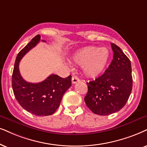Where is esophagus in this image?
I'll return each instance as SVG.
<instances>
[{
    "mask_svg": "<svg viewBox=\"0 0 147 147\" xmlns=\"http://www.w3.org/2000/svg\"><path fill=\"white\" fill-rule=\"evenodd\" d=\"M79 79L77 77H76V76H73V77H72V83H76L79 82Z\"/></svg>",
    "mask_w": 147,
    "mask_h": 147,
    "instance_id": "34e87169",
    "label": "esophagus"
}]
</instances>
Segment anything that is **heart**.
I'll use <instances>...</instances> for the list:
<instances>
[{
    "mask_svg": "<svg viewBox=\"0 0 147 147\" xmlns=\"http://www.w3.org/2000/svg\"><path fill=\"white\" fill-rule=\"evenodd\" d=\"M109 59L107 48L94 46L78 50L72 57L75 64L81 65L83 73L88 77H96L100 75L107 66Z\"/></svg>",
    "mask_w": 147,
    "mask_h": 147,
    "instance_id": "b5f03b06",
    "label": "heart"
}]
</instances>
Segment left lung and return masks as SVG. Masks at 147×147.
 I'll list each match as a JSON object with an SVG mask.
<instances>
[{
    "label": "left lung",
    "instance_id": "8db88e82",
    "mask_svg": "<svg viewBox=\"0 0 147 147\" xmlns=\"http://www.w3.org/2000/svg\"><path fill=\"white\" fill-rule=\"evenodd\" d=\"M113 59L103 75L87 83L84 98L87 107L95 114L109 115L125 105L132 89L131 62L123 51L111 43Z\"/></svg>",
    "mask_w": 147,
    "mask_h": 147
}]
</instances>
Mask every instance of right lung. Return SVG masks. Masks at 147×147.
<instances>
[{"label":"right lung","mask_w":147,"mask_h":147,"mask_svg":"<svg viewBox=\"0 0 147 147\" xmlns=\"http://www.w3.org/2000/svg\"><path fill=\"white\" fill-rule=\"evenodd\" d=\"M40 40V35H36L17 55L12 75V88L17 101L24 109L36 116H47L53 114L60 107L64 93L71 86L72 77L62 78L51 75L37 83L27 82L22 78L19 70L20 60Z\"/></svg>","instance_id":"1"}]
</instances>
